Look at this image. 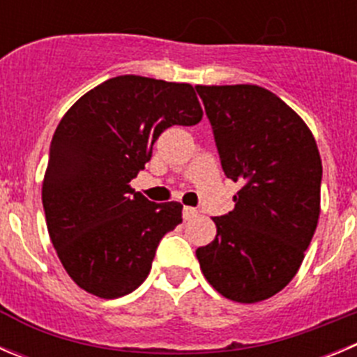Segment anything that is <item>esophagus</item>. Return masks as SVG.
Returning <instances> with one entry per match:
<instances>
[{"label":"esophagus","instance_id":"obj_1","mask_svg":"<svg viewBox=\"0 0 357 357\" xmlns=\"http://www.w3.org/2000/svg\"><path fill=\"white\" fill-rule=\"evenodd\" d=\"M182 214H184V219H192V218H196V215H198V211H196V208H192V207H184V208H182Z\"/></svg>","mask_w":357,"mask_h":357}]
</instances>
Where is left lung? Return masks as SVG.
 I'll list each match as a JSON object with an SVG mask.
<instances>
[{"label":"left lung","instance_id":"left-lung-1","mask_svg":"<svg viewBox=\"0 0 357 357\" xmlns=\"http://www.w3.org/2000/svg\"><path fill=\"white\" fill-rule=\"evenodd\" d=\"M221 166L241 184L235 207L212 218L211 244L196 250L204 276L221 296L258 303L299 271L320 214L322 161L299 114L257 84L196 86Z\"/></svg>","mask_w":357,"mask_h":357}]
</instances>
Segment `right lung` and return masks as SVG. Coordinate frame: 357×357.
<instances>
[{"label": "right lung", "mask_w": 357, "mask_h": 357, "mask_svg": "<svg viewBox=\"0 0 357 357\" xmlns=\"http://www.w3.org/2000/svg\"><path fill=\"white\" fill-rule=\"evenodd\" d=\"M195 88L119 76L84 93L58 123L42 184L49 237L68 276L104 299L146 280L155 250L182 223V205L130 188L159 134L202 120Z\"/></svg>", "instance_id": "add662e5"}]
</instances>
